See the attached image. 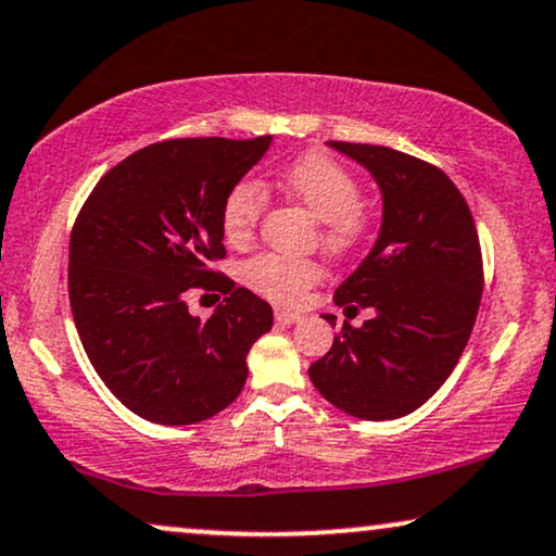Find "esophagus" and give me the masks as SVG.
Wrapping results in <instances>:
<instances>
[{
    "mask_svg": "<svg viewBox=\"0 0 556 556\" xmlns=\"http://www.w3.org/2000/svg\"><path fill=\"white\" fill-rule=\"evenodd\" d=\"M301 314L299 311H291V308H276V321L283 324V326H293L301 321Z\"/></svg>",
    "mask_w": 556,
    "mask_h": 556,
    "instance_id": "1",
    "label": "esophagus"
}]
</instances>
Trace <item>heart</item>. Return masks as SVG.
<instances>
[{"instance_id": "heart-1", "label": "heart", "mask_w": 556, "mask_h": 556, "mask_svg": "<svg viewBox=\"0 0 556 556\" xmlns=\"http://www.w3.org/2000/svg\"><path fill=\"white\" fill-rule=\"evenodd\" d=\"M278 187L318 219V240L326 253L349 255L369 238L371 210L359 200V179L326 154H306L278 177ZM265 207V192L255 179L230 187L219 223L230 245H245L255 235ZM321 278V265L308 257L261 253L242 265V280L265 299L299 301Z\"/></svg>"}]
</instances>
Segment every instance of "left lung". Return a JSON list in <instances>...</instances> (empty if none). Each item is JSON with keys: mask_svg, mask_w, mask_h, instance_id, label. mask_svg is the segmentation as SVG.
<instances>
[{"mask_svg": "<svg viewBox=\"0 0 556 556\" xmlns=\"http://www.w3.org/2000/svg\"><path fill=\"white\" fill-rule=\"evenodd\" d=\"M329 147L369 169L384 207L375 248L333 293L346 314L375 316L359 329L344 321L308 377L359 420H397L440 390L468 344L483 293L481 242L466 197L438 166L390 147Z\"/></svg>", "mask_w": 556, "mask_h": 556, "instance_id": "left-lung-1", "label": "left lung"}]
</instances>
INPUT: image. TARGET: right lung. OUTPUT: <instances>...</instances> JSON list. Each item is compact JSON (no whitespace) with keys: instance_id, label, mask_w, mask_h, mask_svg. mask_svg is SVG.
Returning a JSON list of instances; mask_svg holds the SVG:
<instances>
[{"instance_id":"add662e5","label":"right lung","mask_w":556,"mask_h":556,"mask_svg":"<svg viewBox=\"0 0 556 556\" xmlns=\"http://www.w3.org/2000/svg\"><path fill=\"white\" fill-rule=\"evenodd\" d=\"M268 147L270 136L151 143L105 172L75 217V329L98 377L143 420H207L245 387L273 308L212 263L225 257V197ZM194 287L226 295L207 323L186 308Z\"/></svg>"}]
</instances>
